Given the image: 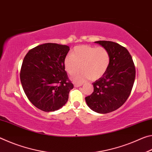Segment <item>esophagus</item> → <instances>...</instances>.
Here are the masks:
<instances>
[{"label":"esophagus","instance_id":"esophagus-1","mask_svg":"<svg viewBox=\"0 0 152 152\" xmlns=\"http://www.w3.org/2000/svg\"><path fill=\"white\" fill-rule=\"evenodd\" d=\"M82 85V84H81V83H76V84H74V86L75 87H80V86H81Z\"/></svg>","mask_w":152,"mask_h":152}]
</instances>
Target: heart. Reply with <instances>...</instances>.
<instances>
[{
	"label": "heart",
	"mask_w": 152,
	"mask_h": 152,
	"mask_svg": "<svg viewBox=\"0 0 152 152\" xmlns=\"http://www.w3.org/2000/svg\"><path fill=\"white\" fill-rule=\"evenodd\" d=\"M110 61V53L106 48L91 45H80L74 48L72 55L64 60L67 72L73 75L80 70V72L72 76L75 82H82L90 78L92 80L101 78L106 73Z\"/></svg>",
	"instance_id": "obj_1"
}]
</instances>
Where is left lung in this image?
Returning a JSON list of instances; mask_svg holds the SVG:
<instances>
[{
    "label": "left lung",
    "mask_w": 152,
    "mask_h": 152,
    "mask_svg": "<svg viewBox=\"0 0 152 152\" xmlns=\"http://www.w3.org/2000/svg\"><path fill=\"white\" fill-rule=\"evenodd\" d=\"M110 56L109 68L92 83L94 92L85 98L90 109L98 113H109L121 107L129 96L134 84L135 68L125 48L109 41H98Z\"/></svg>",
    "instance_id": "8db88e82"
}]
</instances>
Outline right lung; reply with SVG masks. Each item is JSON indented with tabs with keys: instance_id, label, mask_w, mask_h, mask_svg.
Returning a JSON list of instances; mask_svg holds the SVG:
<instances>
[{
	"instance_id": "right-lung-1",
	"label": "right lung",
	"mask_w": 152,
	"mask_h": 152,
	"mask_svg": "<svg viewBox=\"0 0 152 152\" xmlns=\"http://www.w3.org/2000/svg\"><path fill=\"white\" fill-rule=\"evenodd\" d=\"M69 50L66 45L44 43L28 51L23 61L20 73L23 88L29 101L43 111L60 109L74 88L64 66Z\"/></svg>"
}]
</instances>
